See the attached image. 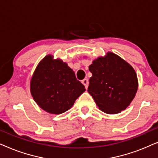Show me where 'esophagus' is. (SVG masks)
Returning a JSON list of instances; mask_svg holds the SVG:
<instances>
[{"mask_svg": "<svg viewBox=\"0 0 158 158\" xmlns=\"http://www.w3.org/2000/svg\"><path fill=\"white\" fill-rule=\"evenodd\" d=\"M82 83L85 85V88H88V79H83V81H82Z\"/></svg>", "mask_w": 158, "mask_h": 158, "instance_id": "1", "label": "esophagus"}]
</instances>
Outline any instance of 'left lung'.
<instances>
[{"label":"left lung","instance_id":"8db88e82","mask_svg":"<svg viewBox=\"0 0 158 158\" xmlns=\"http://www.w3.org/2000/svg\"><path fill=\"white\" fill-rule=\"evenodd\" d=\"M88 91L99 109L109 114L125 110L135 98L138 80L134 68L119 56L108 52L89 66Z\"/></svg>","mask_w":158,"mask_h":158}]
</instances>
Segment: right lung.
<instances>
[{
  "label": "right lung",
  "instance_id": "add662e5",
  "mask_svg": "<svg viewBox=\"0 0 158 158\" xmlns=\"http://www.w3.org/2000/svg\"><path fill=\"white\" fill-rule=\"evenodd\" d=\"M30 90L39 106L48 113L60 114L70 109L85 89L66 62L49 55L36 67Z\"/></svg>",
  "mask_w": 158,
  "mask_h": 158
}]
</instances>
